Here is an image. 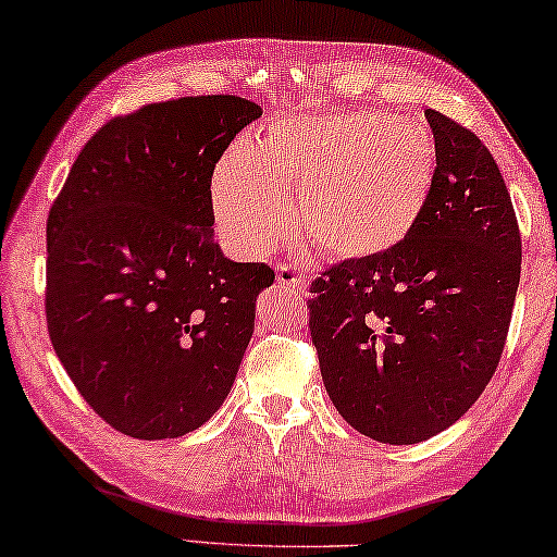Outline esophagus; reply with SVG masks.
I'll return each instance as SVG.
<instances>
[{"label":"esophagus","mask_w":557,"mask_h":557,"mask_svg":"<svg viewBox=\"0 0 557 557\" xmlns=\"http://www.w3.org/2000/svg\"><path fill=\"white\" fill-rule=\"evenodd\" d=\"M276 281L284 288L294 290V294H304L306 290V276L300 271H296L294 267H286V263H281L276 269Z\"/></svg>","instance_id":"34e87169"}]
</instances>
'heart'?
<instances>
[{"label":"heart","mask_w":557,"mask_h":557,"mask_svg":"<svg viewBox=\"0 0 557 557\" xmlns=\"http://www.w3.org/2000/svg\"><path fill=\"white\" fill-rule=\"evenodd\" d=\"M440 150L417 117L368 108L290 113L259 148L230 150L212 175L216 232L259 257L290 224L333 259H370L403 244L430 202Z\"/></svg>","instance_id":"1"}]
</instances>
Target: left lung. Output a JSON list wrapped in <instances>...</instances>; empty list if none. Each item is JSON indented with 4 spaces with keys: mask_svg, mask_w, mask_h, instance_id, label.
<instances>
[{
    "mask_svg": "<svg viewBox=\"0 0 557 557\" xmlns=\"http://www.w3.org/2000/svg\"><path fill=\"white\" fill-rule=\"evenodd\" d=\"M440 170L414 232L313 281L308 327L327 397L352 430L417 444L476 403L498 368L521 281L500 170L469 127L426 108Z\"/></svg>",
    "mask_w": 557,
    "mask_h": 557,
    "instance_id": "left-lung-1",
    "label": "left lung"
}]
</instances>
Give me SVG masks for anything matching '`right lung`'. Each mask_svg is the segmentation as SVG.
I'll return each instance as SVG.
<instances>
[{"mask_svg":"<svg viewBox=\"0 0 557 557\" xmlns=\"http://www.w3.org/2000/svg\"><path fill=\"white\" fill-rule=\"evenodd\" d=\"M261 108L189 96L117 115L47 219V325L81 397L135 440L195 432L230 395L267 263L214 242L212 175Z\"/></svg>","mask_w":557,"mask_h":557,"instance_id":"add662e5","label":"right lung"}]
</instances>
